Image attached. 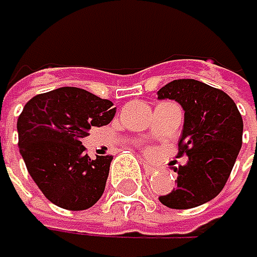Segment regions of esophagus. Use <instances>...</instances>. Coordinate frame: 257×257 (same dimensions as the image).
<instances>
[{"mask_svg":"<svg viewBox=\"0 0 257 257\" xmlns=\"http://www.w3.org/2000/svg\"><path fill=\"white\" fill-rule=\"evenodd\" d=\"M144 171H145L147 174H151V173H154V171H156V168H154V167H151V165H148V164H144Z\"/></svg>","mask_w":257,"mask_h":257,"instance_id":"esophagus-1","label":"esophagus"}]
</instances>
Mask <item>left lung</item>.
<instances>
[{"label":"left lung","instance_id":"1","mask_svg":"<svg viewBox=\"0 0 257 257\" xmlns=\"http://www.w3.org/2000/svg\"><path fill=\"white\" fill-rule=\"evenodd\" d=\"M157 97L176 100L183 107L177 156H188L186 165L174 170L177 188L159 200L171 209L197 207L226 185L242 145V116L226 92L192 78L165 84Z\"/></svg>","mask_w":257,"mask_h":257}]
</instances>
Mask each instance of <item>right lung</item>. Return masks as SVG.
I'll list each match as a JSON object with an SVG mask.
<instances>
[{"instance_id":"1","label":"right lung","mask_w":257,"mask_h":257,"mask_svg":"<svg viewBox=\"0 0 257 257\" xmlns=\"http://www.w3.org/2000/svg\"><path fill=\"white\" fill-rule=\"evenodd\" d=\"M113 103L80 87H59L31 98L18 118L19 151L28 174L56 206L84 210L106 188L113 156L90 159L81 139L107 125Z\"/></svg>"}]
</instances>
